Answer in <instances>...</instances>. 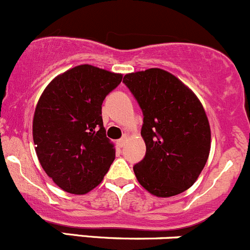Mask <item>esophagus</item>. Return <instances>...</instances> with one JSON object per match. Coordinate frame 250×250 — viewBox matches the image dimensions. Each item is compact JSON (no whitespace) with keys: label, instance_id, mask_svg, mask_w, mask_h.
I'll list each match as a JSON object with an SVG mask.
<instances>
[{"label":"esophagus","instance_id":"esophagus-1","mask_svg":"<svg viewBox=\"0 0 250 250\" xmlns=\"http://www.w3.org/2000/svg\"><path fill=\"white\" fill-rule=\"evenodd\" d=\"M126 142H127V136H124L123 138H120L119 141H118V145H119V147H124V146L126 145Z\"/></svg>","mask_w":250,"mask_h":250}]
</instances>
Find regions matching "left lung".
<instances>
[{
    "label": "left lung",
    "instance_id": "left-lung-1",
    "mask_svg": "<svg viewBox=\"0 0 250 250\" xmlns=\"http://www.w3.org/2000/svg\"><path fill=\"white\" fill-rule=\"evenodd\" d=\"M123 83L143 112L146 155L133 167L136 179L159 198L182 193L197 181L209 157L211 132L201 101L159 68L126 74Z\"/></svg>",
    "mask_w": 250,
    "mask_h": 250
}]
</instances>
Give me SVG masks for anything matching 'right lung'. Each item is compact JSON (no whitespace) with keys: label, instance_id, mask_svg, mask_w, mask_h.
Here are the masks:
<instances>
[{"label":"right lung","instance_id":"add662e5","mask_svg":"<svg viewBox=\"0 0 250 250\" xmlns=\"http://www.w3.org/2000/svg\"><path fill=\"white\" fill-rule=\"evenodd\" d=\"M122 80L123 74L81 64L56 76L40 96L33 119L35 152L42 169L63 191H92L114 162L102 103Z\"/></svg>","mask_w":250,"mask_h":250}]
</instances>
